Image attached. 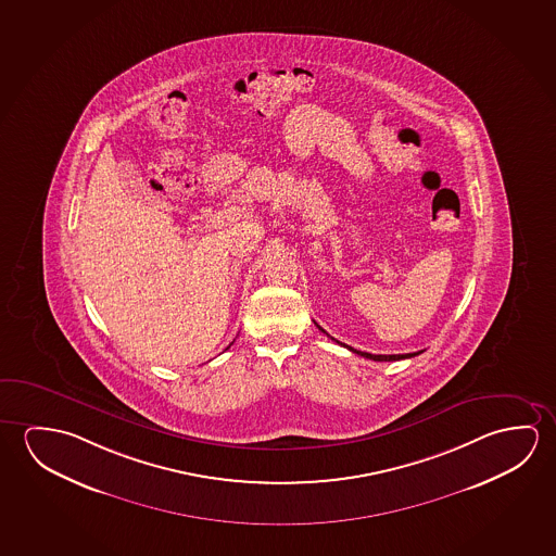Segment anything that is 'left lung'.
<instances>
[{
    "mask_svg": "<svg viewBox=\"0 0 556 556\" xmlns=\"http://www.w3.org/2000/svg\"><path fill=\"white\" fill-rule=\"evenodd\" d=\"M318 330H323V328L318 327ZM323 332H325V330H323ZM332 340H334V338H332ZM336 342H338V340H336ZM338 344H342V342H338ZM344 345V348H348L350 352L357 353V355H362V357H367V359H372V362H400V359H407V357H414V355H419V353H396V355H375V353L357 352V350H353V348H350V345Z\"/></svg>",
    "mask_w": 556,
    "mask_h": 556,
    "instance_id": "obj_1",
    "label": "left lung"
}]
</instances>
